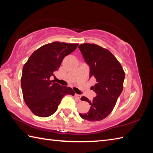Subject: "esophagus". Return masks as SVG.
I'll list each match as a JSON object with an SVG mask.
<instances>
[{"instance_id": "1", "label": "esophagus", "mask_w": 153, "mask_h": 153, "mask_svg": "<svg viewBox=\"0 0 153 153\" xmlns=\"http://www.w3.org/2000/svg\"><path fill=\"white\" fill-rule=\"evenodd\" d=\"M75 97H76V98L77 100H80V99H81V95H77V94H75Z\"/></svg>"}]
</instances>
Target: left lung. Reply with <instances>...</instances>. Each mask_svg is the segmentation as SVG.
I'll use <instances>...</instances> for the list:
<instances>
[{
  "instance_id": "8db88e82",
  "label": "left lung",
  "mask_w": 153,
  "mask_h": 153,
  "mask_svg": "<svg viewBox=\"0 0 153 153\" xmlns=\"http://www.w3.org/2000/svg\"><path fill=\"white\" fill-rule=\"evenodd\" d=\"M78 48L90 66V77L97 79L93 89L97 96L92 101L85 97L81 98L89 103V111L79 113V116L88 121H100L114 108L123 88L125 72L119 61L106 48L93 43L81 44Z\"/></svg>"
}]
</instances>
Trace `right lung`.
<instances>
[{
    "instance_id": "add662e5",
    "label": "right lung",
    "mask_w": 153,
    "mask_h": 153,
    "mask_svg": "<svg viewBox=\"0 0 153 153\" xmlns=\"http://www.w3.org/2000/svg\"><path fill=\"white\" fill-rule=\"evenodd\" d=\"M77 43L53 42L33 52L23 67L21 85L24 100L31 111L46 118L56 111L64 95H74L73 89L51 80L65 56L76 49Z\"/></svg>"
}]
</instances>
